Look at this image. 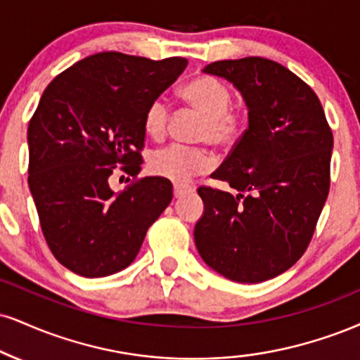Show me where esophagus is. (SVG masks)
I'll return each mask as SVG.
<instances>
[{
    "label": "esophagus",
    "mask_w": 360,
    "mask_h": 360,
    "mask_svg": "<svg viewBox=\"0 0 360 360\" xmlns=\"http://www.w3.org/2000/svg\"><path fill=\"white\" fill-rule=\"evenodd\" d=\"M193 191H194V188H191V186H184V184L174 186V196L176 198H183V196H186V194H189Z\"/></svg>",
    "instance_id": "obj_1"
}]
</instances>
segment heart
Returning a JSON list of instances; mask_svg holds the SVG:
<instances>
[{"label":"heart","instance_id":"obj_1","mask_svg":"<svg viewBox=\"0 0 360 360\" xmlns=\"http://www.w3.org/2000/svg\"><path fill=\"white\" fill-rule=\"evenodd\" d=\"M181 95L194 110L205 115L199 139L218 147L235 144L246 129L248 119L238 107L231 105L233 94L228 85L210 75H199L183 85ZM171 109L164 97H155L144 112V131L154 141H161L167 134ZM213 158L201 147L172 144L154 150L149 155L147 167L150 174L169 179L176 184H186L213 167Z\"/></svg>","mask_w":360,"mask_h":360}]
</instances>
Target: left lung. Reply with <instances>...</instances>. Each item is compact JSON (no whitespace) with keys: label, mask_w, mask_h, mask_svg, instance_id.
Segmentation results:
<instances>
[{"label":"left lung","mask_w":360,"mask_h":360,"mask_svg":"<svg viewBox=\"0 0 360 360\" xmlns=\"http://www.w3.org/2000/svg\"><path fill=\"white\" fill-rule=\"evenodd\" d=\"M205 72L243 94L248 129L211 174L238 194L198 189L206 207L194 241L218 274L259 283L287 271L309 248L330 189L332 129L310 85L274 60H221Z\"/></svg>","instance_id":"left-lung-1"}]
</instances>
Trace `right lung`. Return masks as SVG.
<instances>
[{
    "instance_id": "1",
    "label": "right lung",
    "mask_w": 360,
    "mask_h": 360,
    "mask_svg": "<svg viewBox=\"0 0 360 360\" xmlns=\"http://www.w3.org/2000/svg\"><path fill=\"white\" fill-rule=\"evenodd\" d=\"M188 60L102 51L73 63L43 92L28 124V186L53 257L98 278L134 262L147 229L172 201L171 181L137 177L144 112ZM134 176L124 192L112 174Z\"/></svg>"
}]
</instances>
